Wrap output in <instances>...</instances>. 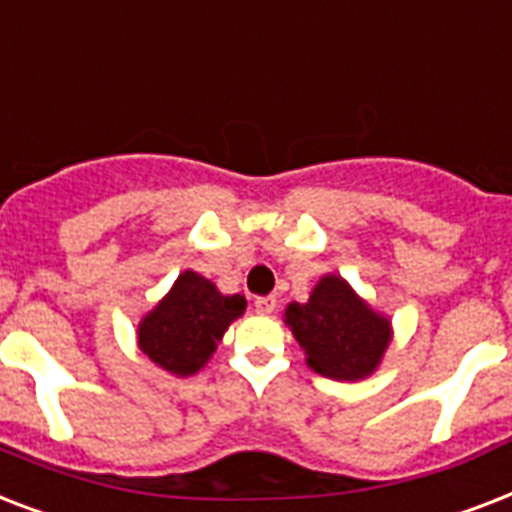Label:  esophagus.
Returning <instances> with one entry per match:
<instances>
[{
  "label": "esophagus",
  "instance_id": "34e87169",
  "mask_svg": "<svg viewBox=\"0 0 512 512\" xmlns=\"http://www.w3.org/2000/svg\"><path fill=\"white\" fill-rule=\"evenodd\" d=\"M255 311L260 313V316H271V313L276 311V297H255Z\"/></svg>",
  "mask_w": 512,
  "mask_h": 512
}]
</instances>
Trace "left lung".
<instances>
[{"instance_id": "obj_1", "label": "left lung", "mask_w": 512, "mask_h": 512, "mask_svg": "<svg viewBox=\"0 0 512 512\" xmlns=\"http://www.w3.org/2000/svg\"><path fill=\"white\" fill-rule=\"evenodd\" d=\"M284 321L313 372L340 382L369 377L393 335L390 321L374 313L335 273L313 287L308 303H289Z\"/></svg>"}]
</instances>
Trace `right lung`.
Returning <instances> with one entry per match:
<instances>
[{
    "mask_svg": "<svg viewBox=\"0 0 512 512\" xmlns=\"http://www.w3.org/2000/svg\"><path fill=\"white\" fill-rule=\"evenodd\" d=\"M244 308L247 300L241 295H220L209 279L183 271L162 303L143 316L138 345L164 372L191 377L207 364Z\"/></svg>",
    "mask_w": 512,
    "mask_h": 512,
    "instance_id": "right-lung-1",
    "label": "right lung"
}]
</instances>
